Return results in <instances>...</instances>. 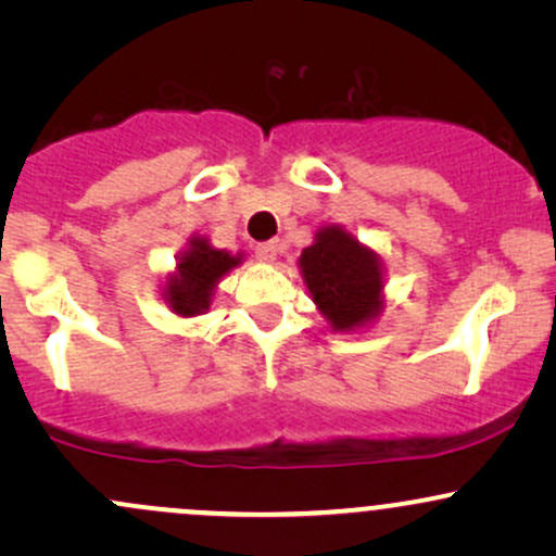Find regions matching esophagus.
Masks as SVG:
<instances>
[{
	"label": "esophagus",
	"instance_id": "1",
	"mask_svg": "<svg viewBox=\"0 0 556 556\" xmlns=\"http://www.w3.org/2000/svg\"><path fill=\"white\" fill-rule=\"evenodd\" d=\"M256 256L261 261H277L279 256V240H266L256 245Z\"/></svg>",
	"mask_w": 556,
	"mask_h": 556
}]
</instances>
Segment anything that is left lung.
Here are the masks:
<instances>
[{"label": "left lung", "mask_w": 556, "mask_h": 556, "mask_svg": "<svg viewBox=\"0 0 556 556\" xmlns=\"http://www.w3.org/2000/svg\"><path fill=\"white\" fill-rule=\"evenodd\" d=\"M300 271L334 329H358L384 308L379 256L342 227L318 229L314 245L300 253Z\"/></svg>", "instance_id": "8db88e82"}]
</instances>
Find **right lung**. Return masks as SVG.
Instances as JSON below:
<instances>
[{"mask_svg": "<svg viewBox=\"0 0 556 556\" xmlns=\"http://www.w3.org/2000/svg\"><path fill=\"white\" fill-rule=\"evenodd\" d=\"M242 256H232L227 251H216L206 238H193L190 248L177 261V271L167 279L169 308L180 316H198L208 311L214 287L229 269H235Z\"/></svg>", "mask_w": 556, "mask_h": 556, "instance_id": "right-lung-1", "label": "right lung"}]
</instances>
